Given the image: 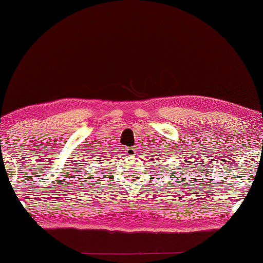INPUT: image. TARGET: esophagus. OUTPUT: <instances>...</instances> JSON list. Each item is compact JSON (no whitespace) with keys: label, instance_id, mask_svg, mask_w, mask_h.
<instances>
[{"label":"esophagus","instance_id":"1","mask_svg":"<svg viewBox=\"0 0 263 263\" xmlns=\"http://www.w3.org/2000/svg\"><path fill=\"white\" fill-rule=\"evenodd\" d=\"M125 152L127 155H130V157H133V155H136V148L135 147H126L125 148Z\"/></svg>","mask_w":263,"mask_h":263}]
</instances>
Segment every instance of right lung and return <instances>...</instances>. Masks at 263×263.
<instances>
[{"label":"right lung","mask_w":263,"mask_h":263,"mask_svg":"<svg viewBox=\"0 0 263 263\" xmlns=\"http://www.w3.org/2000/svg\"><path fill=\"white\" fill-rule=\"evenodd\" d=\"M99 161H101V160H99Z\"/></svg>","instance_id":"right-lung-1"}]
</instances>
